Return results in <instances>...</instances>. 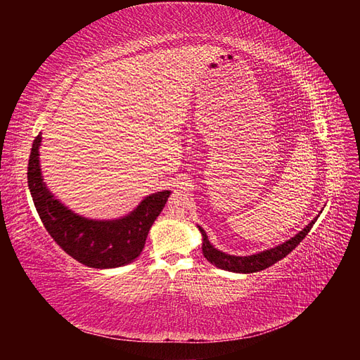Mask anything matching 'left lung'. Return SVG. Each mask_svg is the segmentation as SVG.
Segmentation results:
<instances>
[{
	"label": "left lung",
	"mask_w": 360,
	"mask_h": 360,
	"mask_svg": "<svg viewBox=\"0 0 360 360\" xmlns=\"http://www.w3.org/2000/svg\"><path fill=\"white\" fill-rule=\"evenodd\" d=\"M315 221H317V217H315L314 221H311L307 226H304L302 231H299L296 236L291 237L290 240L281 243L275 248L266 249V250H263V252H257L254 255H246V257L230 255V254L222 252V250H219V249H216L210 243L205 231L198 225V230L202 236V254L207 258V261H210L213 266L219 267L222 270L234 271V274H254V271L264 270V269L270 267L271 264H275L276 261L287 257L291 250L296 248L304 237L308 236Z\"/></svg>",
	"instance_id": "1"
}]
</instances>
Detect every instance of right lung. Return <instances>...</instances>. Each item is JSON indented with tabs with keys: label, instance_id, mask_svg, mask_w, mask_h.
Instances as JSON below:
<instances>
[{
	"label": "right lung",
	"instance_id": "right-lung-1",
	"mask_svg": "<svg viewBox=\"0 0 360 360\" xmlns=\"http://www.w3.org/2000/svg\"><path fill=\"white\" fill-rule=\"evenodd\" d=\"M41 134L32 143L28 160V188L46 231L79 263L94 269L126 266L143 252L151 225L165 207L171 191L151 193L129 214L96 221L72 212L46 188L40 169Z\"/></svg>",
	"mask_w": 360,
	"mask_h": 360
}]
</instances>
